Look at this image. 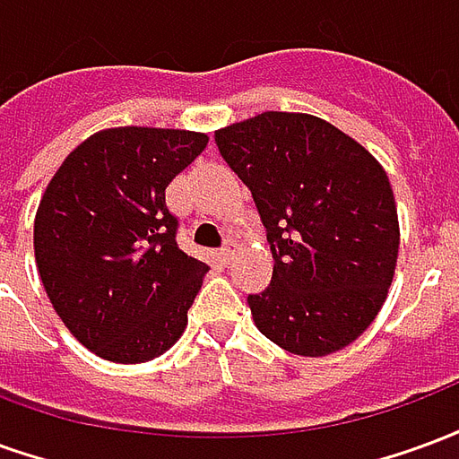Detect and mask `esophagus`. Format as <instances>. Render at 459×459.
Listing matches in <instances>:
<instances>
[{
    "label": "esophagus",
    "mask_w": 459,
    "mask_h": 459,
    "mask_svg": "<svg viewBox=\"0 0 459 459\" xmlns=\"http://www.w3.org/2000/svg\"><path fill=\"white\" fill-rule=\"evenodd\" d=\"M230 258H233V250H230V246H226V248H221V253H219L221 265H230Z\"/></svg>",
    "instance_id": "esophagus-1"
}]
</instances>
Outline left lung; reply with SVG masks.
Returning a JSON list of instances; mask_svg holds the SVG:
<instances>
[{
  "mask_svg": "<svg viewBox=\"0 0 459 459\" xmlns=\"http://www.w3.org/2000/svg\"><path fill=\"white\" fill-rule=\"evenodd\" d=\"M223 160L253 191L273 282L250 295L255 327L285 351L327 356L364 334L394 282L401 229L371 152L307 113H260L216 130Z\"/></svg>",
  "mask_w": 459,
  "mask_h": 459,
  "instance_id": "obj_1",
  "label": "left lung"
}]
</instances>
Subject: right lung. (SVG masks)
<instances>
[{
  "instance_id": "add662e5",
  "label": "right lung",
  "mask_w": 459,
  "mask_h": 459,
  "mask_svg": "<svg viewBox=\"0 0 459 459\" xmlns=\"http://www.w3.org/2000/svg\"><path fill=\"white\" fill-rule=\"evenodd\" d=\"M206 144V132L108 127L65 157L39 201V278L68 332L105 361H152L186 329L209 265L177 246L164 191Z\"/></svg>"
}]
</instances>
